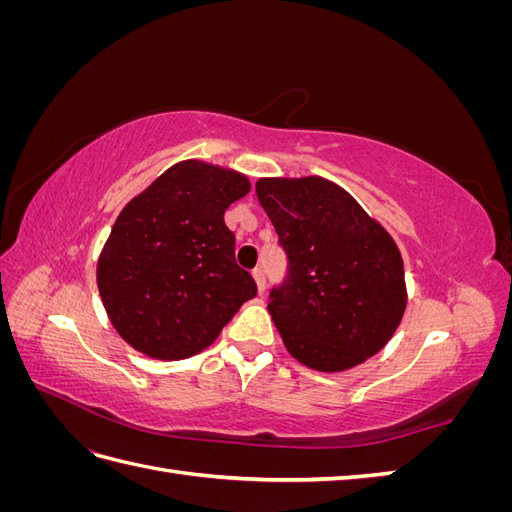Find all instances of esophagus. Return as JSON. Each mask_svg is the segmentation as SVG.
Returning <instances> with one entry per match:
<instances>
[{
    "label": "esophagus",
    "mask_w": 512,
    "mask_h": 512,
    "mask_svg": "<svg viewBox=\"0 0 512 512\" xmlns=\"http://www.w3.org/2000/svg\"><path fill=\"white\" fill-rule=\"evenodd\" d=\"M254 280H256V286H258V292L262 294L267 288V275H265V269L262 267H256L254 269Z\"/></svg>",
    "instance_id": "34e87169"
}]
</instances>
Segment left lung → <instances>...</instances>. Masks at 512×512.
I'll list each match as a JSON object with an SVG mask.
<instances>
[{"label": "left lung", "instance_id": "8db88e82", "mask_svg": "<svg viewBox=\"0 0 512 512\" xmlns=\"http://www.w3.org/2000/svg\"><path fill=\"white\" fill-rule=\"evenodd\" d=\"M256 196L288 258L269 294L288 352L318 371L380 352L406 309L404 262L389 232L322 177L258 179Z\"/></svg>", "mask_w": 512, "mask_h": 512}]
</instances>
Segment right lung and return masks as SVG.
<instances>
[{
	"label": "right lung",
	"instance_id": "add662e5",
	"mask_svg": "<svg viewBox=\"0 0 512 512\" xmlns=\"http://www.w3.org/2000/svg\"><path fill=\"white\" fill-rule=\"evenodd\" d=\"M247 192L241 173L188 160L123 207L98 260V290L132 348L160 361L188 359L256 297L224 222Z\"/></svg>",
	"mask_w": 512,
	"mask_h": 512
}]
</instances>
